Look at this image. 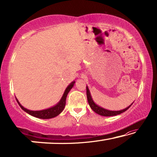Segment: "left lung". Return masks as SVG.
Returning <instances> with one entry per match:
<instances>
[{"label": "left lung", "instance_id": "left-lung-1", "mask_svg": "<svg viewBox=\"0 0 157 157\" xmlns=\"http://www.w3.org/2000/svg\"><path fill=\"white\" fill-rule=\"evenodd\" d=\"M86 95H87V100H88V102H89V104L90 107H91L92 110H93L94 112H96V113H98V114H99L101 116H104V117H112V116H117V115H119L120 113L124 112V111H126L127 109L129 108V107L132 106V104L130 105V106H128V107H126V109H123V110H121V111H110V110H107L106 109H104L102 108V107H101L99 106H98V105H96L94 101L92 99V97L91 96V93H90V91L89 89V88L88 86H86Z\"/></svg>", "mask_w": 157, "mask_h": 157}]
</instances>
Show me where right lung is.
I'll use <instances>...</instances> for the list:
<instances>
[{"label":"right lung","instance_id":"right-lung-1","mask_svg":"<svg viewBox=\"0 0 157 157\" xmlns=\"http://www.w3.org/2000/svg\"><path fill=\"white\" fill-rule=\"evenodd\" d=\"M74 83H75V81H73V82L71 83L68 86L67 88H66L65 90V91H64L63 95L61 97V100L59 101V102L56 105H55L54 106L51 107V108L49 109H44V110H41V111L29 110V109L24 108V107H23L22 105L18 102V101L17 98H16V101L17 102H18V104H19V106H21V108L22 109L23 111H25V112L29 113V114L33 116V117H35L36 118H39V119H51V118L57 117L58 115H59L60 113L63 111L66 105V97H67L68 92L70 91V90L72 89L73 86H74Z\"/></svg>","mask_w":157,"mask_h":157}]
</instances>
